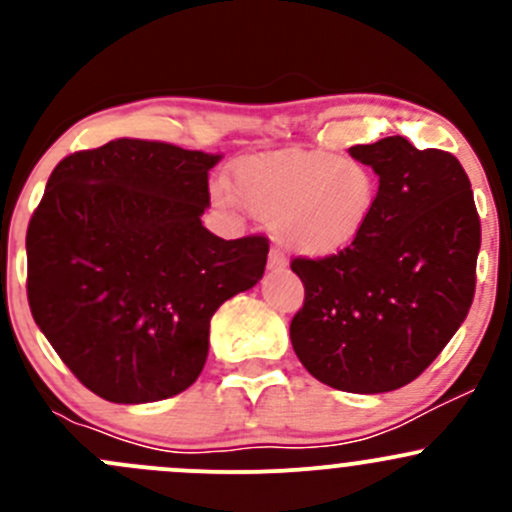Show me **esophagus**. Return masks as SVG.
I'll return each mask as SVG.
<instances>
[{"instance_id": "esophagus-1", "label": "esophagus", "mask_w": 512, "mask_h": 512, "mask_svg": "<svg viewBox=\"0 0 512 512\" xmlns=\"http://www.w3.org/2000/svg\"><path fill=\"white\" fill-rule=\"evenodd\" d=\"M267 270L270 272H285L287 260L280 255V252H270V260H267Z\"/></svg>"}]
</instances>
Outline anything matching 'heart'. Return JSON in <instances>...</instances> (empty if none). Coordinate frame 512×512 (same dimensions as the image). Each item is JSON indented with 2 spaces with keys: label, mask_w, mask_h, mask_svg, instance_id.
<instances>
[{
  "label": "heart",
  "mask_w": 512,
  "mask_h": 512,
  "mask_svg": "<svg viewBox=\"0 0 512 512\" xmlns=\"http://www.w3.org/2000/svg\"><path fill=\"white\" fill-rule=\"evenodd\" d=\"M232 190L215 188L223 208L245 205L270 225L277 247L307 260L352 250L369 230L379 205V175L354 156L327 151H282L242 160Z\"/></svg>",
  "instance_id": "1"
}]
</instances>
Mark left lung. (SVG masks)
I'll use <instances>...</instances> for the list:
<instances>
[{
	"instance_id": "obj_1",
	"label": "left lung",
	"mask_w": 512,
	"mask_h": 512,
	"mask_svg": "<svg viewBox=\"0 0 512 512\" xmlns=\"http://www.w3.org/2000/svg\"><path fill=\"white\" fill-rule=\"evenodd\" d=\"M349 156L379 175L376 215L352 250L292 262L304 307L289 339L322 384L384 394L414 381L466 319L480 220L471 180L451 153L389 136Z\"/></svg>"
}]
</instances>
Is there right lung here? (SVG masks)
Instances as JSON below:
<instances>
[{"label": "right lung", "mask_w": 512, "mask_h": 512, "mask_svg": "<svg viewBox=\"0 0 512 512\" xmlns=\"http://www.w3.org/2000/svg\"><path fill=\"white\" fill-rule=\"evenodd\" d=\"M220 153L118 138L64 158L27 230L36 327L76 379L113 404L188 389L210 319L262 280L265 237L203 227Z\"/></svg>", "instance_id": "obj_1"}]
</instances>
